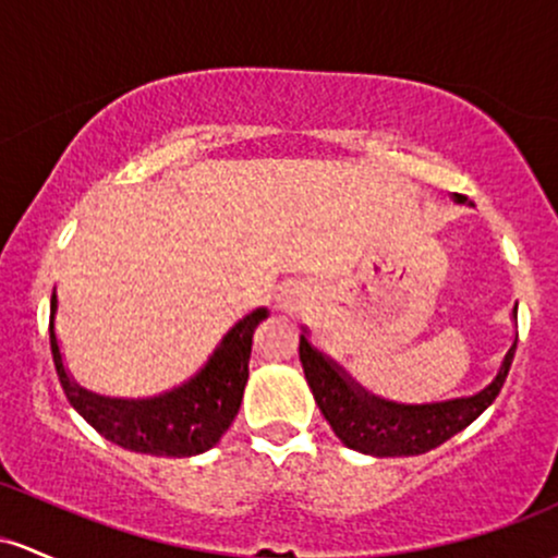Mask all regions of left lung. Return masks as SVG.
<instances>
[{"mask_svg": "<svg viewBox=\"0 0 558 558\" xmlns=\"http://www.w3.org/2000/svg\"><path fill=\"white\" fill-rule=\"evenodd\" d=\"M456 199L464 203L461 195ZM514 350L517 342L500 361L496 379L477 396L442 400V403L405 405L363 390L359 381L348 377L345 368L337 366L335 361L311 345L305 331L300 335V363H303L305 379H308V387L324 418L348 448L372 456L427 453V450L450 440L456 432L469 427L498 398L506 374H509L511 359H514Z\"/></svg>", "mask_w": 558, "mask_h": 558, "instance_id": "8db88e82", "label": "left lung"}]
</instances>
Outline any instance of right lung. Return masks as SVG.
Here are the masks:
<instances>
[{
    "label": "right lung",
    "mask_w": 558,
    "mask_h": 558,
    "mask_svg": "<svg viewBox=\"0 0 558 558\" xmlns=\"http://www.w3.org/2000/svg\"><path fill=\"white\" fill-rule=\"evenodd\" d=\"M54 313H58V298L52 295L49 342H52L60 385L73 409L116 446L134 453L171 456V459L205 453L231 427L247 385L253 331L268 316L266 308H255L242 322H236L213 350L208 363L181 387L155 398L126 400L97 396L73 381L62 363L60 342L54 335Z\"/></svg>",
    "instance_id": "add662e5"
}]
</instances>
